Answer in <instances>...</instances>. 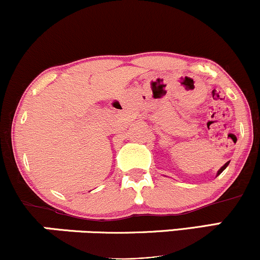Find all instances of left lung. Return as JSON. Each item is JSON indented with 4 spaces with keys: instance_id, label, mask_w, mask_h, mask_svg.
Listing matches in <instances>:
<instances>
[{
    "instance_id": "obj_1",
    "label": "left lung",
    "mask_w": 260,
    "mask_h": 260,
    "mask_svg": "<svg viewBox=\"0 0 260 260\" xmlns=\"http://www.w3.org/2000/svg\"><path fill=\"white\" fill-rule=\"evenodd\" d=\"M229 164H230V162H226V164H225V165H223V166H222V168H221V169H220V170H219V171H217V175H216V176H219L220 174H221V172L223 171V170H225L226 168H228V165H229Z\"/></svg>"
}]
</instances>
